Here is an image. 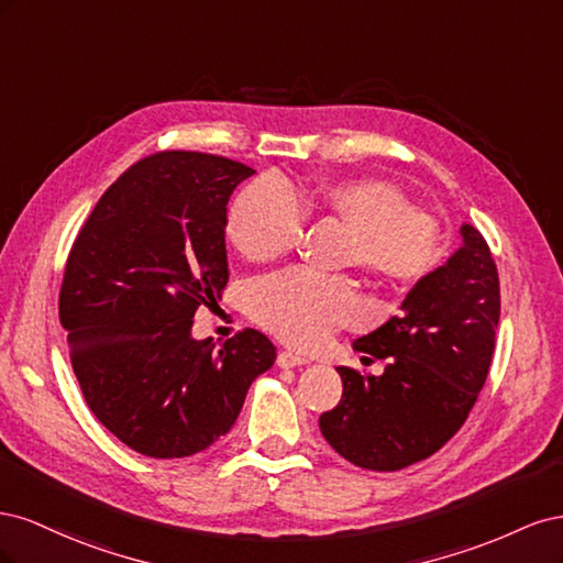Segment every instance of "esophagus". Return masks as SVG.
<instances>
[{
  "instance_id": "1",
  "label": "esophagus",
  "mask_w": 563,
  "mask_h": 563,
  "mask_svg": "<svg viewBox=\"0 0 563 563\" xmlns=\"http://www.w3.org/2000/svg\"><path fill=\"white\" fill-rule=\"evenodd\" d=\"M277 364H279V368H296V366L308 364V360H302V356H298L294 352H279Z\"/></svg>"
}]
</instances>
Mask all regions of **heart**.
<instances>
[{
	"instance_id": "1",
	"label": "heart",
	"mask_w": 563,
	"mask_h": 563,
	"mask_svg": "<svg viewBox=\"0 0 563 563\" xmlns=\"http://www.w3.org/2000/svg\"><path fill=\"white\" fill-rule=\"evenodd\" d=\"M331 213L350 228L345 265H356L387 288L420 282L439 258L434 220L411 209L395 183L354 176L300 190L298 197L275 178H261L234 197L228 211L232 246L253 263L284 255L298 240L302 211ZM249 310L263 329L296 350H314L331 333L362 312L360 294L350 279L319 277L291 269L255 282Z\"/></svg>"
}]
</instances>
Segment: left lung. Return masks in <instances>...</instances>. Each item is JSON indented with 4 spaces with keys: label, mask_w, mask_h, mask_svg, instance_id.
I'll use <instances>...</instances> for the list:
<instances>
[{
    "label": "left lung",
    "mask_w": 563,
    "mask_h": 563,
    "mask_svg": "<svg viewBox=\"0 0 563 563\" xmlns=\"http://www.w3.org/2000/svg\"><path fill=\"white\" fill-rule=\"evenodd\" d=\"M460 236L451 258L406 294L399 317L352 343L387 360L383 376L335 368L343 397L319 430L356 467L397 472L430 457L463 428L486 383L500 282L479 230L463 223Z\"/></svg>",
    "instance_id": "obj_1"
}]
</instances>
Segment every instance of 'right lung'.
Wrapping results in <instances>:
<instances>
[{"mask_svg":"<svg viewBox=\"0 0 563 563\" xmlns=\"http://www.w3.org/2000/svg\"><path fill=\"white\" fill-rule=\"evenodd\" d=\"M253 174L201 152L145 157L100 197L67 258L58 312L81 395L147 457L209 449L277 360L253 329L218 350L192 338L197 308L228 284L230 195Z\"/></svg>","mask_w":563,"mask_h":563,"instance_id":"1","label":"right lung"}]
</instances>
